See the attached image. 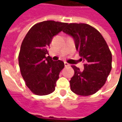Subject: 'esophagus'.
<instances>
[{
  "label": "esophagus",
  "mask_w": 122,
  "mask_h": 122,
  "mask_svg": "<svg viewBox=\"0 0 122 122\" xmlns=\"http://www.w3.org/2000/svg\"><path fill=\"white\" fill-rule=\"evenodd\" d=\"M64 66H65V67H67V66H69L70 65L67 62H64Z\"/></svg>",
  "instance_id": "1"
}]
</instances>
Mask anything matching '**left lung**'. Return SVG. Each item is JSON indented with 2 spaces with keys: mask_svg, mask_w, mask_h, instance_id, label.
Returning a JSON list of instances; mask_svg holds the SVG:
<instances>
[{
  "mask_svg": "<svg viewBox=\"0 0 122 122\" xmlns=\"http://www.w3.org/2000/svg\"><path fill=\"white\" fill-rule=\"evenodd\" d=\"M64 32L72 36L81 60L85 61L81 71L72 66L75 73L71 79V90L80 96L95 94L105 85L112 68V54L99 31L87 24H66Z\"/></svg>",
  "mask_w": 122,
  "mask_h": 122,
  "instance_id": "1",
  "label": "left lung"
}]
</instances>
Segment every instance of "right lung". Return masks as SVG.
I'll return each mask as SVG.
<instances>
[{
	"mask_svg": "<svg viewBox=\"0 0 122 122\" xmlns=\"http://www.w3.org/2000/svg\"><path fill=\"white\" fill-rule=\"evenodd\" d=\"M66 25V23L51 20L37 23L21 43L18 56L20 72L26 86L35 94L44 96L55 90L64 64L61 60L53 61L46 54L54 36Z\"/></svg>",
	"mask_w": 122,
	"mask_h": 122,
	"instance_id": "add662e5",
	"label": "right lung"
}]
</instances>
